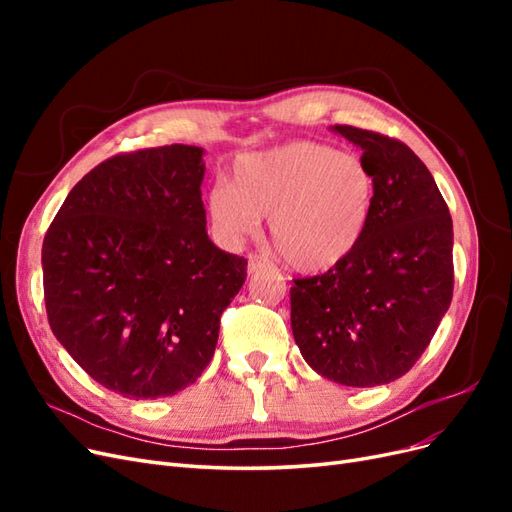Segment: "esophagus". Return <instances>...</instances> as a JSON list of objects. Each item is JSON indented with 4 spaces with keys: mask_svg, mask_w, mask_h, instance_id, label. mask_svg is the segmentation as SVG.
<instances>
[{
    "mask_svg": "<svg viewBox=\"0 0 512 512\" xmlns=\"http://www.w3.org/2000/svg\"><path fill=\"white\" fill-rule=\"evenodd\" d=\"M262 269H269V260L258 254H250V258H247V273H256Z\"/></svg>",
    "mask_w": 512,
    "mask_h": 512,
    "instance_id": "1",
    "label": "esophagus"
}]
</instances>
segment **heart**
Segmentation results:
<instances>
[{
    "mask_svg": "<svg viewBox=\"0 0 512 512\" xmlns=\"http://www.w3.org/2000/svg\"><path fill=\"white\" fill-rule=\"evenodd\" d=\"M378 181L356 153L292 141L232 164L230 185H213L209 218L226 241H239L269 215V237L292 269H335L361 245L376 207Z\"/></svg>",
    "mask_w": 512,
    "mask_h": 512,
    "instance_id": "obj_1",
    "label": "heart"
}]
</instances>
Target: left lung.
Returning a JSON list of instances; mask_svg holds the SVG:
<instances>
[{
    "instance_id": "left-lung-1",
    "label": "left lung",
    "mask_w": 512,
    "mask_h": 512,
    "mask_svg": "<svg viewBox=\"0 0 512 512\" xmlns=\"http://www.w3.org/2000/svg\"><path fill=\"white\" fill-rule=\"evenodd\" d=\"M378 181L361 245L342 265L294 280L290 324L303 359L344 386L401 378L453 299V220L427 166L397 138L333 126Z\"/></svg>"
}]
</instances>
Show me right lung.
Returning a JSON list of instances; mask_svg holds the SVG:
<instances>
[{
    "label": "right lung",
    "instance_id": "obj_1",
    "mask_svg": "<svg viewBox=\"0 0 512 512\" xmlns=\"http://www.w3.org/2000/svg\"><path fill=\"white\" fill-rule=\"evenodd\" d=\"M203 149L119 153L74 185L42 243L57 342L128 399L175 395L209 365L247 260L207 235Z\"/></svg>",
    "mask_w": 512,
    "mask_h": 512
}]
</instances>
